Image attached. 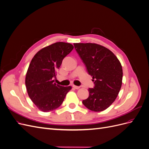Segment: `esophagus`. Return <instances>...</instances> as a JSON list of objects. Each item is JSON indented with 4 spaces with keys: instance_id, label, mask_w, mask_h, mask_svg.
I'll use <instances>...</instances> for the list:
<instances>
[{
    "instance_id": "1",
    "label": "esophagus",
    "mask_w": 149,
    "mask_h": 149,
    "mask_svg": "<svg viewBox=\"0 0 149 149\" xmlns=\"http://www.w3.org/2000/svg\"><path fill=\"white\" fill-rule=\"evenodd\" d=\"M73 88L76 89H78L80 87L79 86H75V85H73Z\"/></svg>"
}]
</instances>
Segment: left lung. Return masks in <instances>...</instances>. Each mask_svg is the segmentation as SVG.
Segmentation results:
<instances>
[{
    "mask_svg": "<svg viewBox=\"0 0 149 149\" xmlns=\"http://www.w3.org/2000/svg\"><path fill=\"white\" fill-rule=\"evenodd\" d=\"M74 48L93 77L94 88L83 101L94 112L106 109L118 96L122 86L123 68L119 60L109 49L96 43H74Z\"/></svg>",
    "mask_w": 149,
    "mask_h": 149,
    "instance_id": "obj_1",
    "label": "left lung"
}]
</instances>
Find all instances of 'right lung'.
Masks as SVG:
<instances>
[{"label":"right lung","instance_id":"obj_1","mask_svg":"<svg viewBox=\"0 0 149 149\" xmlns=\"http://www.w3.org/2000/svg\"><path fill=\"white\" fill-rule=\"evenodd\" d=\"M70 43L56 42L40 49L31 60L26 74L25 86L29 96L43 112L59 107L71 86L54 83L56 71L64 58L73 50Z\"/></svg>","mask_w":149,"mask_h":149}]
</instances>
